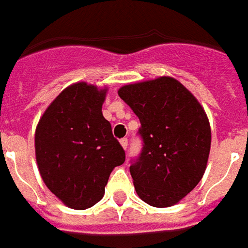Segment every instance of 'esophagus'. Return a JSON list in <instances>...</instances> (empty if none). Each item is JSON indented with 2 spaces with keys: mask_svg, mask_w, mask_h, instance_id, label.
I'll list each match as a JSON object with an SVG mask.
<instances>
[{
  "mask_svg": "<svg viewBox=\"0 0 248 248\" xmlns=\"http://www.w3.org/2000/svg\"><path fill=\"white\" fill-rule=\"evenodd\" d=\"M120 144H122V147L124 148V150H126V148H128V140H126V138L120 140Z\"/></svg>",
  "mask_w": 248,
  "mask_h": 248,
  "instance_id": "1",
  "label": "esophagus"
}]
</instances>
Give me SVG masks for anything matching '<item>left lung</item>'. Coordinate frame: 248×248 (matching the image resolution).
Segmentation results:
<instances>
[{
    "label": "left lung",
    "mask_w": 248,
    "mask_h": 248,
    "mask_svg": "<svg viewBox=\"0 0 248 248\" xmlns=\"http://www.w3.org/2000/svg\"><path fill=\"white\" fill-rule=\"evenodd\" d=\"M118 93L140 122L143 147L129 168L137 195L154 207L175 205L206 170L211 129L205 110L171 77L128 84Z\"/></svg>",
    "instance_id": "left-lung-1"
}]
</instances>
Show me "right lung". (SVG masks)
<instances>
[{
	"label": "right lung",
	"mask_w": 248,
	"mask_h": 248,
	"mask_svg": "<svg viewBox=\"0 0 248 248\" xmlns=\"http://www.w3.org/2000/svg\"><path fill=\"white\" fill-rule=\"evenodd\" d=\"M106 92L86 82L71 84L46 108L35 129L39 174L70 209L96 205L115 166L125 161V152L102 115Z\"/></svg>",
	"instance_id": "1"
}]
</instances>
